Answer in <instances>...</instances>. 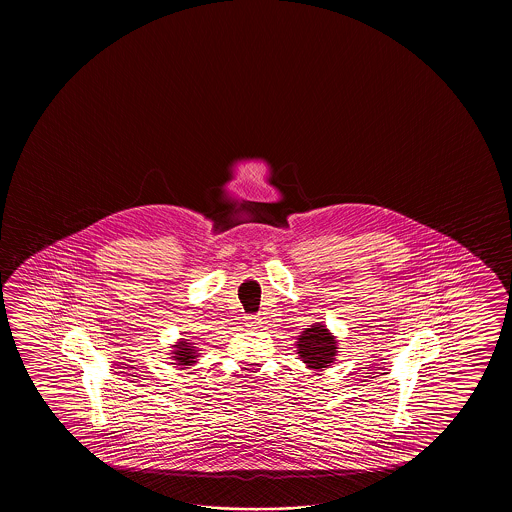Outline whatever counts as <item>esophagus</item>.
<instances>
[{
  "label": "esophagus",
  "mask_w": 512,
  "mask_h": 512,
  "mask_svg": "<svg viewBox=\"0 0 512 512\" xmlns=\"http://www.w3.org/2000/svg\"><path fill=\"white\" fill-rule=\"evenodd\" d=\"M261 318L258 315H249L245 316V326L251 327V329H256V327L260 326Z\"/></svg>",
  "instance_id": "1"
}]
</instances>
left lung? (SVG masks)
I'll return each mask as SVG.
<instances>
[{
	"label": "left lung",
	"mask_w": 512,
	"mask_h": 512,
	"mask_svg": "<svg viewBox=\"0 0 512 512\" xmlns=\"http://www.w3.org/2000/svg\"><path fill=\"white\" fill-rule=\"evenodd\" d=\"M298 355L309 370L322 371L337 357V340L324 324H313L302 331L296 342Z\"/></svg>",
	"instance_id": "8db88e82"
}]
</instances>
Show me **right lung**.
Returning <instances> with one entry per match:
<instances>
[{"label": "right lung", "instance_id": "obj_1", "mask_svg": "<svg viewBox=\"0 0 512 512\" xmlns=\"http://www.w3.org/2000/svg\"><path fill=\"white\" fill-rule=\"evenodd\" d=\"M197 351H199V349L194 348V344H190L188 340L181 338V340L175 344L174 351H172L175 360L172 364H177V366H181V368L196 364L197 357H199Z\"/></svg>", "mask_w": 512, "mask_h": 512}]
</instances>
